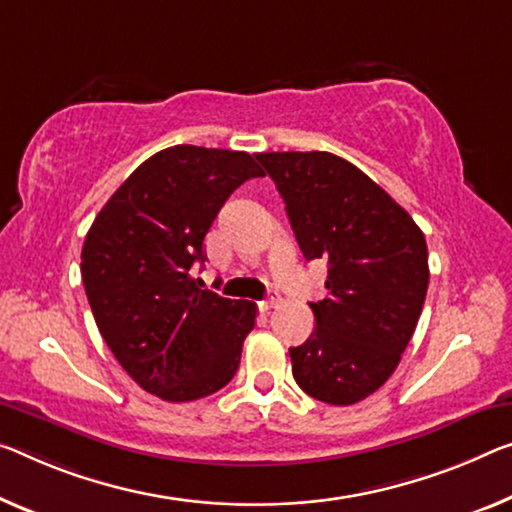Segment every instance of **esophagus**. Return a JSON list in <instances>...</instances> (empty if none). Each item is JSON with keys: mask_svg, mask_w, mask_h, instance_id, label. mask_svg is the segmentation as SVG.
Here are the masks:
<instances>
[{"mask_svg": "<svg viewBox=\"0 0 512 512\" xmlns=\"http://www.w3.org/2000/svg\"><path fill=\"white\" fill-rule=\"evenodd\" d=\"M277 304H279V295L277 293H270V297H267V300H263L258 306H261V311H270Z\"/></svg>", "mask_w": 512, "mask_h": 512, "instance_id": "1", "label": "esophagus"}]
</instances>
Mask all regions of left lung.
Masks as SVG:
<instances>
[{"instance_id": "obj_1", "label": "left lung", "mask_w": 512, "mask_h": 512, "mask_svg": "<svg viewBox=\"0 0 512 512\" xmlns=\"http://www.w3.org/2000/svg\"><path fill=\"white\" fill-rule=\"evenodd\" d=\"M277 185L306 261H327V295L309 302L316 329L290 348L293 377L329 405L382 387L419 322L428 245L405 208L343 157L256 153Z\"/></svg>"}]
</instances>
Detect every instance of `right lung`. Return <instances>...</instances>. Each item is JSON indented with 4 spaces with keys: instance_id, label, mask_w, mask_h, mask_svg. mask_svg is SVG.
<instances>
[{
    "instance_id": "add662e5",
    "label": "right lung",
    "mask_w": 512,
    "mask_h": 512,
    "mask_svg": "<svg viewBox=\"0 0 512 512\" xmlns=\"http://www.w3.org/2000/svg\"><path fill=\"white\" fill-rule=\"evenodd\" d=\"M265 176L242 151L180 144L148 157L93 219L82 281L102 338L132 380L169 403L231 382L256 304L192 279L226 199Z\"/></svg>"
}]
</instances>
